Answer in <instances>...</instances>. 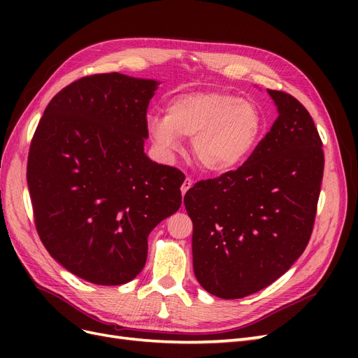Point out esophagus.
<instances>
[{
    "label": "esophagus",
    "instance_id": "34e87169",
    "mask_svg": "<svg viewBox=\"0 0 358 358\" xmlns=\"http://www.w3.org/2000/svg\"><path fill=\"white\" fill-rule=\"evenodd\" d=\"M192 187V180L189 179V178H187L185 180H183V183H182V187H180V192H182V196H185V194L189 191V188Z\"/></svg>",
    "mask_w": 358,
    "mask_h": 358
}]
</instances>
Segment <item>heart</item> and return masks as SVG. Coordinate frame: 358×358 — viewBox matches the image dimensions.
<instances>
[{"mask_svg": "<svg viewBox=\"0 0 358 358\" xmlns=\"http://www.w3.org/2000/svg\"><path fill=\"white\" fill-rule=\"evenodd\" d=\"M148 131L161 150L179 152L192 137V155L212 175L241 167L258 146L263 116L249 100L222 91H191L171 96L167 115H149Z\"/></svg>", "mask_w": 358, "mask_h": 358, "instance_id": "b5f03b06", "label": "heart"}]
</instances>
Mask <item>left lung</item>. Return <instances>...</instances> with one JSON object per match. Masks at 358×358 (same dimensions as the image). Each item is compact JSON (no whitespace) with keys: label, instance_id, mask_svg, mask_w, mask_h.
Listing matches in <instances>:
<instances>
[{"label":"left lung","instance_id":"left-lung-1","mask_svg":"<svg viewBox=\"0 0 358 358\" xmlns=\"http://www.w3.org/2000/svg\"><path fill=\"white\" fill-rule=\"evenodd\" d=\"M267 92L279 115L255 152L183 197L194 227V275L221 299L275 282L305 251L315 222L324 171L318 129L294 96Z\"/></svg>","mask_w":358,"mask_h":358}]
</instances>
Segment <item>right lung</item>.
<instances>
[{"instance_id": "add662e5", "label": "right lung", "mask_w": 358, "mask_h": 358, "mask_svg": "<svg viewBox=\"0 0 358 358\" xmlns=\"http://www.w3.org/2000/svg\"><path fill=\"white\" fill-rule=\"evenodd\" d=\"M158 85L86 76L53 96L32 137L27 180L40 239L64 268L96 285L142 272L149 233L182 204L183 173L143 148Z\"/></svg>"}]
</instances>
